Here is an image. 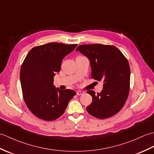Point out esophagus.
Returning <instances> with one entry per match:
<instances>
[{"label": "esophagus", "mask_w": 154, "mask_h": 154, "mask_svg": "<svg viewBox=\"0 0 154 154\" xmlns=\"http://www.w3.org/2000/svg\"><path fill=\"white\" fill-rule=\"evenodd\" d=\"M84 93H85V92L82 91H77V95H82V94H83Z\"/></svg>", "instance_id": "34e87169"}]
</instances>
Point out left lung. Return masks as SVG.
I'll use <instances>...</instances> for the list:
<instances>
[{
	"label": "left lung",
	"instance_id": "8db88e82",
	"mask_svg": "<svg viewBox=\"0 0 154 154\" xmlns=\"http://www.w3.org/2000/svg\"><path fill=\"white\" fill-rule=\"evenodd\" d=\"M76 50L89 58L92 79L104 83L100 93L87 91L93 97L92 103L86 108L87 112L99 119L115 115L122 109L130 92L128 61L119 49L111 45L83 44Z\"/></svg>",
	"mask_w": 154,
	"mask_h": 154
}]
</instances>
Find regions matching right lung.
<instances>
[{
  "label": "right lung",
  "instance_id": "1",
  "mask_svg": "<svg viewBox=\"0 0 154 154\" xmlns=\"http://www.w3.org/2000/svg\"><path fill=\"white\" fill-rule=\"evenodd\" d=\"M77 45L57 42L38 45L23 61L20 73L22 96L28 109L38 119H57L76 94L73 90L55 88L54 77L60 71L62 60Z\"/></svg>",
  "mask_w": 154,
  "mask_h": 154
}]
</instances>
